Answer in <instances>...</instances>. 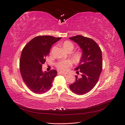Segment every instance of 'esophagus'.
I'll use <instances>...</instances> for the list:
<instances>
[{"label": "esophagus", "mask_w": 125, "mask_h": 125, "mask_svg": "<svg viewBox=\"0 0 125 125\" xmlns=\"http://www.w3.org/2000/svg\"><path fill=\"white\" fill-rule=\"evenodd\" d=\"M58 74H62L63 75H64V76H66V73H61V72H58Z\"/></svg>", "instance_id": "obj_1"}]
</instances>
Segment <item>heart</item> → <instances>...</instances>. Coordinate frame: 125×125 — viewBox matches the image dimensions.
Masks as SVG:
<instances>
[{"mask_svg":"<svg viewBox=\"0 0 125 125\" xmlns=\"http://www.w3.org/2000/svg\"><path fill=\"white\" fill-rule=\"evenodd\" d=\"M62 47L64 50L67 52H70L73 50L74 48V45L71 42L66 41L62 43ZM73 59L75 62H78L81 60L82 58V54L80 52H77L73 53ZM72 65V63L68 60H62L56 63V67L59 71L62 72V73H66L69 70L70 67Z\"/></svg>","mask_w":125,"mask_h":125,"instance_id":"obj_1","label":"heart"}]
</instances>
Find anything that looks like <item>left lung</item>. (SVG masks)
Listing matches in <instances>:
<instances>
[{
	"label": "left lung",
	"instance_id": "obj_1",
	"mask_svg": "<svg viewBox=\"0 0 125 125\" xmlns=\"http://www.w3.org/2000/svg\"><path fill=\"white\" fill-rule=\"evenodd\" d=\"M69 39L82 50V58L75 69L77 74L79 71L81 73V77L75 76V81L69 88L73 92L82 95L90 91L99 80L103 67L102 51L95 41L88 37L76 35Z\"/></svg>",
	"mask_w": 125,
	"mask_h": 125
}]
</instances>
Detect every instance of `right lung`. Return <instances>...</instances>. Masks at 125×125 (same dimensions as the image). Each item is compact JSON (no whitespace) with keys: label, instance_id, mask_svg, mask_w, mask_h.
<instances>
[{"label":"right lung","instance_id":"obj_1","mask_svg":"<svg viewBox=\"0 0 125 125\" xmlns=\"http://www.w3.org/2000/svg\"><path fill=\"white\" fill-rule=\"evenodd\" d=\"M61 39L49 35L36 36L22 50L20 62V73L26 85L34 93L42 94L51 89L57 72L54 69L43 72L42 68L52 45Z\"/></svg>","mask_w":125,"mask_h":125}]
</instances>
